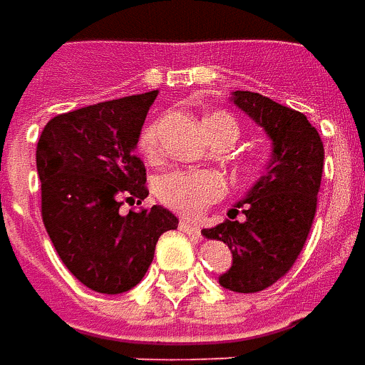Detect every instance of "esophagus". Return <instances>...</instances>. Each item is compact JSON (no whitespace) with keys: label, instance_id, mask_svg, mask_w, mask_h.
<instances>
[{"label":"esophagus","instance_id":"esophagus-1","mask_svg":"<svg viewBox=\"0 0 365 365\" xmlns=\"http://www.w3.org/2000/svg\"><path fill=\"white\" fill-rule=\"evenodd\" d=\"M178 230L185 232V234H190V236H200V228L196 224H192L190 220H180L178 222Z\"/></svg>","mask_w":365,"mask_h":365}]
</instances>
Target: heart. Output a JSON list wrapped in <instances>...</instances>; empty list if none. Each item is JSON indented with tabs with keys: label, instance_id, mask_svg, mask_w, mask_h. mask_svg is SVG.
<instances>
[{
	"label": "heart",
	"instance_id": "1",
	"mask_svg": "<svg viewBox=\"0 0 365 365\" xmlns=\"http://www.w3.org/2000/svg\"><path fill=\"white\" fill-rule=\"evenodd\" d=\"M220 125H230L237 131L236 121L226 113H212L204 118V128L208 131ZM157 133H159V123L153 121L143 129L139 137V151L147 159H153L157 155ZM224 190H226L224 178L212 170H175L159 178L155 187V192L163 204L187 216L202 214L208 204L222 198Z\"/></svg>",
	"mask_w": 365,
	"mask_h": 365
}]
</instances>
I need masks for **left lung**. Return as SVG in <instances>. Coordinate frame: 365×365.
Returning <instances> with one entry per match:
<instances>
[{
    "mask_svg": "<svg viewBox=\"0 0 365 365\" xmlns=\"http://www.w3.org/2000/svg\"><path fill=\"white\" fill-rule=\"evenodd\" d=\"M230 102L259 125L271 141L261 177L230 208V220L202 230L232 252V267L218 283L234 293H257L293 267L311 232L324 147L307 115L255 92L236 90ZM246 214L236 220L237 208Z\"/></svg>",
    "mask_w": 365,
    "mask_h": 365,
    "instance_id": "left-lung-1",
    "label": "left lung"
}]
</instances>
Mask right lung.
<instances>
[{
  "label": "right lung",
  "instance_id": "1",
  "mask_svg": "<svg viewBox=\"0 0 365 365\" xmlns=\"http://www.w3.org/2000/svg\"><path fill=\"white\" fill-rule=\"evenodd\" d=\"M159 90L61 113L37 143L46 234L82 285L120 294L145 277L159 237L178 218L161 204L121 214L123 198H147L137 143Z\"/></svg>",
  "mask_w": 365,
  "mask_h": 365
}]
</instances>
